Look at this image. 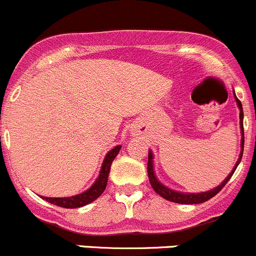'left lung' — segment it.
I'll use <instances>...</instances> for the list:
<instances>
[{"mask_svg":"<svg viewBox=\"0 0 256 256\" xmlns=\"http://www.w3.org/2000/svg\"><path fill=\"white\" fill-rule=\"evenodd\" d=\"M234 97H235V100H236L238 103V107H239L240 110V130H242V152H240L239 154V159H238V162L235 163L234 168H232V170L230 172L229 176H226V178L224 179V182H222L220 186H218L216 188L212 189V190H208V192H204V193H180V192H176V190H172L170 188H168V186H163V184L160 183V182L156 179V173H154V166H153V153H152V150H149V156H148V176H149V182H150V186L152 188L154 189V192L156 193H158L159 196H163L164 199H166V200L169 202H173V203H178V204H199V203H204V202L209 200V199L213 198L214 196H216L218 193H219L220 190H222V188L225 186V184L229 182V179L232 178V176L234 174L235 169L238 168V166H239L240 160H242V150H244V126H242V118H244V113H242V102H240L239 100L236 98V96H235L234 93Z\"/></svg>","mask_w":256,"mask_h":256,"instance_id":"obj_1","label":"left lung"}]
</instances>
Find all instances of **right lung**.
Here are the masks:
<instances>
[{"instance_id":"1","label":"right lung","mask_w":256,"mask_h":256,"mask_svg":"<svg viewBox=\"0 0 256 256\" xmlns=\"http://www.w3.org/2000/svg\"><path fill=\"white\" fill-rule=\"evenodd\" d=\"M120 148H122V146H114L112 150L108 152L104 160H103L100 176H98L97 180L93 183V186H90V189H87V190L83 192V193L78 194V196H68V198H47V196H42V199L47 200L48 203L54 204V206H62V208L67 209L80 208V206L92 203L93 200L100 198V196H102V193L104 192L106 186H107L110 166H112L113 160H114V158L118 156V153H120Z\"/></svg>"}]
</instances>
